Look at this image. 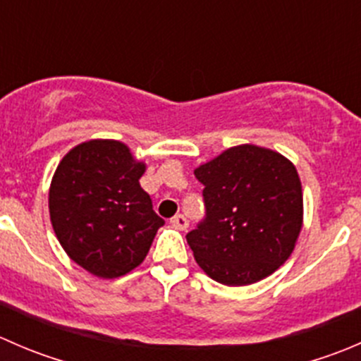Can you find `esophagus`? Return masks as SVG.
Masks as SVG:
<instances>
[{"instance_id": "34e87169", "label": "esophagus", "mask_w": 361, "mask_h": 361, "mask_svg": "<svg viewBox=\"0 0 361 361\" xmlns=\"http://www.w3.org/2000/svg\"><path fill=\"white\" fill-rule=\"evenodd\" d=\"M171 225H173L174 228H178V231H185V228L188 227V220L183 214H176V216L171 218Z\"/></svg>"}]
</instances>
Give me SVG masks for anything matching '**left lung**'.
I'll list each match as a JSON object with an SVG mask.
<instances>
[{
	"mask_svg": "<svg viewBox=\"0 0 361 361\" xmlns=\"http://www.w3.org/2000/svg\"><path fill=\"white\" fill-rule=\"evenodd\" d=\"M206 218L187 234L199 267L214 281L246 286L278 271L304 221L302 183L292 160L239 145L194 171Z\"/></svg>",
	"mask_w": 361,
	"mask_h": 361,
	"instance_id": "left-lung-1",
	"label": "left lung"
}]
</instances>
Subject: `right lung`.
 Instances as JSON below:
<instances>
[{"mask_svg": "<svg viewBox=\"0 0 361 361\" xmlns=\"http://www.w3.org/2000/svg\"><path fill=\"white\" fill-rule=\"evenodd\" d=\"M145 171L147 164L122 141L89 140L71 148L54 173V232L68 257L97 278L136 269L164 225L140 185Z\"/></svg>", "mask_w": 361, "mask_h": 361, "instance_id": "obj_1", "label": "right lung"}]
</instances>
